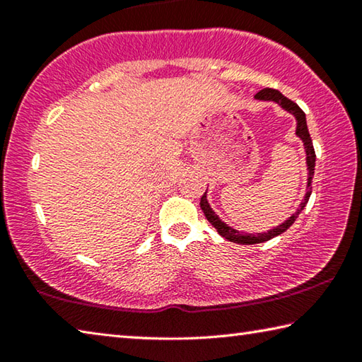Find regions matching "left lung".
Wrapping results in <instances>:
<instances>
[{"instance_id": "1", "label": "left lung", "mask_w": 362, "mask_h": 362, "mask_svg": "<svg viewBox=\"0 0 362 362\" xmlns=\"http://www.w3.org/2000/svg\"><path fill=\"white\" fill-rule=\"evenodd\" d=\"M255 99L257 100H265V102H276L281 108H284L286 112H289L291 115L296 116L297 119V129L296 134L297 137L302 140L303 146H305V151H306V169H308V179H306V193H305V198L300 206L297 207V211L292 214V216L286 220L284 223L278 225L276 228L269 230L268 233H241L235 228H231V226L226 225L225 222L218 218V216L216 212L212 211V207L209 206V201L206 198V193L203 194V198H201V209H203L206 218L209 220L212 223L214 228L218 231L220 236H223L225 240H228L231 243H238V244H259V243H265L268 240H272V238L281 235V233H284L289 226L296 222V218L298 217V214L303 211V207L306 206L310 199V194H311V180H313V175H315V163H316V155H315V148H313V142H311V137H310V132H308V127H306V118H305V113L303 110L300 108L297 103H293L292 100L287 99L283 94L279 93L276 89H269L265 88L262 89L260 93L255 94Z\"/></svg>"}]
</instances>
